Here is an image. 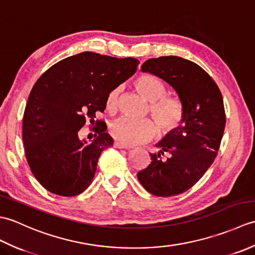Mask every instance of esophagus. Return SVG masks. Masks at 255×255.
I'll return each instance as SVG.
<instances>
[{"mask_svg":"<svg viewBox=\"0 0 255 255\" xmlns=\"http://www.w3.org/2000/svg\"><path fill=\"white\" fill-rule=\"evenodd\" d=\"M114 147L115 148H118V149H131V147L130 145H127V144H124V143H122V142H119V141H115L114 142Z\"/></svg>","mask_w":255,"mask_h":255,"instance_id":"1","label":"esophagus"}]
</instances>
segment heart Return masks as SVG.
<instances>
[{"label": "heart", "instance_id": "obj_1", "mask_svg": "<svg viewBox=\"0 0 255 255\" xmlns=\"http://www.w3.org/2000/svg\"><path fill=\"white\" fill-rule=\"evenodd\" d=\"M140 95L150 102L149 112L154 119L160 133H171L177 130L184 123L185 111L183 103L175 96L166 95L167 88L163 81L153 75H140L133 82ZM121 88H115L106 96V110L115 112L118 104ZM156 127L150 119L119 118L110 126L113 138L124 144L133 145L148 141L154 136Z\"/></svg>", "mask_w": 255, "mask_h": 255}]
</instances>
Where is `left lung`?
<instances>
[{"instance_id": "obj_1", "label": "left lung", "mask_w": 255, "mask_h": 255, "mask_svg": "<svg viewBox=\"0 0 255 255\" xmlns=\"http://www.w3.org/2000/svg\"><path fill=\"white\" fill-rule=\"evenodd\" d=\"M141 70L163 79L183 103L184 126L156 144L151 163L138 172V180L159 197L176 196L193 187L213 164L226 126L221 92L213 78L193 61L169 56L149 59ZM169 155L161 161V155Z\"/></svg>"}]
</instances>
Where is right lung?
I'll list each match as a JSON object with an SVG mask.
<instances>
[{
	"instance_id": "add662e5",
	"label": "right lung",
	"mask_w": 255,
	"mask_h": 255,
	"mask_svg": "<svg viewBox=\"0 0 255 255\" xmlns=\"http://www.w3.org/2000/svg\"><path fill=\"white\" fill-rule=\"evenodd\" d=\"M138 64L134 58L85 51L53 64L36 81L24 112L23 141L32 174L47 191L68 197L89 187L102 151L113 145L95 113L105 111L107 94ZM88 119L99 134L92 143L78 138Z\"/></svg>"
}]
</instances>
